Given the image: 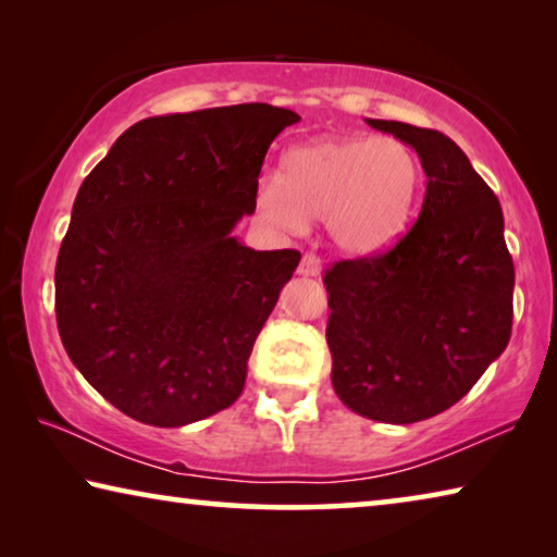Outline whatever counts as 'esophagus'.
<instances>
[{"instance_id": "34e87169", "label": "esophagus", "mask_w": 557, "mask_h": 557, "mask_svg": "<svg viewBox=\"0 0 557 557\" xmlns=\"http://www.w3.org/2000/svg\"><path fill=\"white\" fill-rule=\"evenodd\" d=\"M297 272L301 277H319V275H322V260L312 256V252H307V256L301 258Z\"/></svg>"}]
</instances>
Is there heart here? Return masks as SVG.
<instances>
[{
    "instance_id": "b5f03b06",
    "label": "heart",
    "mask_w": 557,
    "mask_h": 557,
    "mask_svg": "<svg viewBox=\"0 0 557 557\" xmlns=\"http://www.w3.org/2000/svg\"><path fill=\"white\" fill-rule=\"evenodd\" d=\"M420 188V159L403 139L332 135L292 147L280 178L260 176L256 209L289 233L324 219L336 250L373 256L408 231Z\"/></svg>"
}]
</instances>
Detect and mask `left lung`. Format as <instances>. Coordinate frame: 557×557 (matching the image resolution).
I'll return each instance as SVG.
<instances>
[{
  "label": "left lung",
  "mask_w": 557,
  "mask_h": 557,
  "mask_svg": "<svg viewBox=\"0 0 557 557\" xmlns=\"http://www.w3.org/2000/svg\"><path fill=\"white\" fill-rule=\"evenodd\" d=\"M428 178L418 223L379 258L326 272L332 383L348 410L410 425L465 398L511 338L513 260L502 203L437 129L366 120Z\"/></svg>",
  "instance_id": "1"
}]
</instances>
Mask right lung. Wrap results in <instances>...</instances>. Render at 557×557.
I'll return each mask as SVG.
<instances>
[{
	"label": "right lung",
	"mask_w": 557,
	"mask_h": 557,
	"mask_svg": "<svg viewBox=\"0 0 557 557\" xmlns=\"http://www.w3.org/2000/svg\"><path fill=\"white\" fill-rule=\"evenodd\" d=\"M299 115L268 102L139 120L81 184L55 260L65 354L102 398L154 428L238 400L252 344L299 265L233 235Z\"/></svg>",
	"instance_id": "obj_1"
}]
</instances>
